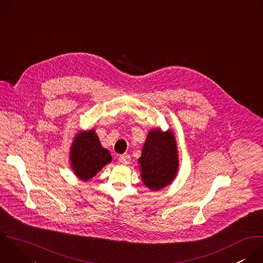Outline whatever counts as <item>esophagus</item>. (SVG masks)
I'll return each mask as SVG.
<instances>
[{"instance_id": "34e87169", "label": "esophagus", "mask_w": 263, "mask_h": 263, "mask_svg": "<svg viewBox=\"0 0 263 263\" xmlns=\"http://www.w3.org/2000/svg\"><path fill=\"white\" fill-rule=\"evenodd\" d=\"M119 161L122 163V164H129L130 161H131V157L127 154L125 155H121L120 158H119Z\"/></svg>"}]
</instances>
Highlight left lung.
<instances>
[{
	"instance_id": "1",
	"label": "left lung",
	"mask_w": 263,
	"mask_h": 263,
	"mask_svg": "<svg viewBox=\"0 0 263 263\" xmlns=\"http://www.w3.org/2000/svg\"><path fill=\"white\" fill-rule=\"evenodd\" d=\"M144 185L151 191H159L175 179L178 168V149L175 135L153 129L148 132L138 159Z\"/></svg>"
}]
</instances>
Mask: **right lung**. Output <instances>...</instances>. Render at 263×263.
Instances as JSON below:
<instances>
[{"instance_id":"obj_1","label":"right lung","mask_w":263,"mask_h":263,"mask_svg":"<svg viewBox=\"0 0 263 263\" xmlns=\"http://www.w3.org/2000/svg\"><path fill=\"white\" fill-rule=\"evenodd\" d=\"M111 160L109 151L101 145L93 129L80 131L74 137L70 146L69 161L79 179L85 182L90 180Z\"/></svg>"}]
</instances>
